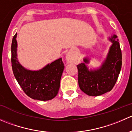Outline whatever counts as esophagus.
<instances>
[{
    "instance_id": "esophagus-1",
    "label": "esophagus",
    "mask_w": 132,
    "mask_h": 132,
    "mask_svg": "<svg viewBox=\"0 0 132 132\" xmlns=\"http://www.w3.org/2000/svg\"><path fill=\"white\" fill-rule=\"evenodd\" d=\"M66 59H67L68 61H69V62H70V57H69L68 55H67V56H66Z\"/></svg>"
}]
</instances>
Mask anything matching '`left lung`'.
<instances>
[{"label":"left lung","instance_id":"obj_1","mask_svg":"<svg viewBox=\"0 0 132 132\" xmlns=\"http://www.w3.org/2000/svg\"><path fill=\"white\" fill-rule=\"evenodd\" d=\"M116 35L109 38L112 45L109 49L107 58L99 69L89 70L85 63L77 65L78 81L80 89L89 96H97L110 91L116 83L122 65V54L119 39Z\"/></svg>","mask_w":132,"mask_h":132}]
</instances>
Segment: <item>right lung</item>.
<instances>
[{"label":"right lung","mask_w":132,"mask_h":132,"mask_svg":"<svg viewBox=\"0 0 132 132\" xmlns=\"http://www.w3.org/2000/svg\"><path fill=\"white\" fill-rule=\"evenodd\" d=\"M17 34L11 44V65L13 74L20 87L28 96L34 100L47 101L57 94L64 66L60 58L48 64L39 71L24 68L17 59Z\"/></svg>","instance_id":"1"}]
</instances>
